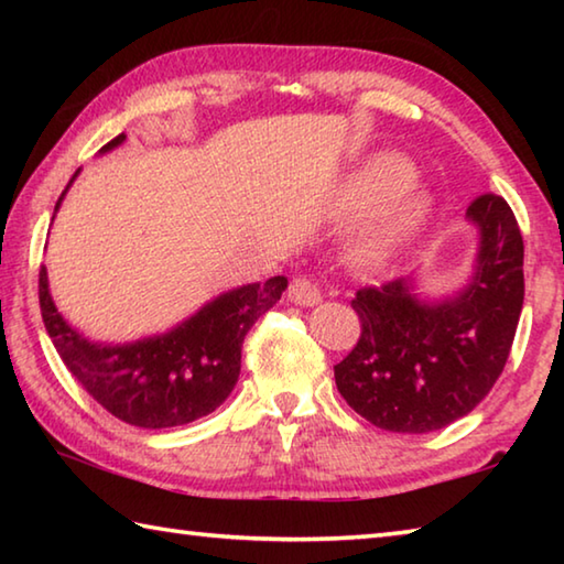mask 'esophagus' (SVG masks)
Instances as JSON below:
<instances>
[{
    "instance_id": "esophagus-1",
    "label": "esophagus",
    "mask_w": 564,
    "mask_h": 564,
    "mask_svg": "<svg viewBox=\"0 0 564 564\" xmlns=\"http://www.w3.org/2000/svg\"><path fill=\"white\" fill-rule=\"evenodd\" d=\"M289 299L299 305H316L321 303V289L308 275H295L289 285Z\"/></svg>"
}]
</instances>
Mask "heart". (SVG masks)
<instances>
[{"instance_id": "heart-1", "label": "heart", "mask_w": 564, "mask_h": 564, "mask_svg": "<svg viewBox=\"0 0 564 564\" xmlns=\"http://www.w3.org/2000/svg\"><path fill=\"white\" fill-rule=\"evenodd\" d=\"M408 166L395 156H380L362 166L348 178L340 196V212L346 216H366L383 206L395 191L405 184ZM425 198L420 194L398 196L380 221L368 234V251L376 256H390L403 248L423 224Z\"/></svg>"}]
</instances>
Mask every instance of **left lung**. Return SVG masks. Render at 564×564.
I'll return each instance as SVG.
<instances>
[{
  "label": "left lung",
  "instance_id": "obj_1",
  "mask_svg": "<svg viewBox=\"0 0 564 564\" xmlns=\"http://www.w3.org/2000/svg\"><path fill=\"white\" fill-rule=\"evenodd\" d=\"M467 218L480 251L455 299L423 303L398 279L350 301L360 336L333 373L346 403L380 431H441L490 393L508 362L524 299L520 226L498 194L477 196Z\"/></svg>",
  "mask_w": 564,
  "mask_h": 564
}]
</instances>
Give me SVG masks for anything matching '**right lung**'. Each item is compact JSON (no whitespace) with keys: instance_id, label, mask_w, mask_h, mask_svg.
<instances>
[{"instance_id":"right-lung-1","label":"right lung","mask_w":564,"mask_h":564,"mask_svg":"<svg viewBox=\"0 0 564 564\" xmlns=\"http://www.w3.org/2000/svg\"><path fill=\"white\" fill-rule=\"evenodd\" d=\"M121 141L123 133L101 151L119 147ZM285 285L289 281L283 275H273L265 283H248L218 295L171 333L127 346H99L79 336L56 311L44 265L40 271V308L56 352L82 388L123 423L161 431L194 423L224 403L241 373L246 333L281 301Z\"/></svg>"}]
</instances>
